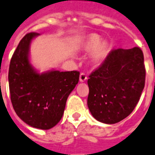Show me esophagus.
<instances>
[{
  "mask_svg": "<svg viewBox=\"0 0 155 155\" xmlns=\"http://www.w3.org/2000/svg\"><path fill=\"white\" fill-rule=\"evenodd\" d=\"M79 79H80L81 82H84V81H85L87 80V76L84 74V73H81V74H80V78H79Z\"/></svg>",
  "mask_w": 155,
  "mask_h": 155,
  "instance_id": "1",
  "label": "esophagus"
}]
</instances>
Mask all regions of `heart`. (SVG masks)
<instances>
[{"instance_id":"b5f03b06","label":"heart","mask_w":155,"mask_h":155,"mask_svg":"<svg viewBox=\"0 0 155 155\" xmlns=\"http://www.w3.org/2000/svg\"><path fill=\"white\" fill-rule=\"evenodd\" d=\"M101 37L97 34H90L86 37L83 50L86 52L94 51L91 54V62L93 65H98L104 60L110 52L109 43L107 41L101 42Z\"/></svg>"}]
</instances>
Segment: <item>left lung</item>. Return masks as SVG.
Returning <instances> with one entry per match:
<instances>
[{
  "mask_svg": "<svg viewBox=\"0 0 155 155\" xmlns=\"http://www.w3.org/2000/svg\"><path fill=\"white\" fill-rule=\"evenodd\" d=\"M143 53L139 47L112 50L88 79V107L100 122L113 124L131 114L145 85Z\"/></svg>",
  "mask_w": 155,
  "mask_h": 155,
  "instance_id": "obj_1",
  "label": "left lung"
}]
</instances>
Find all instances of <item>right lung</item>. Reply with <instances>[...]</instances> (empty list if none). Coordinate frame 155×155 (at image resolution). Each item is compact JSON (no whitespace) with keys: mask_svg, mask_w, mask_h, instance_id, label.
Returning a JSON list of instances; mask_svg holds the SVG:
<instances>
[{"mask_svg":"<svg viewBox=\"0 0 155 155\" xmlns=\"http://www.w3.org/2000/svg\"><path fill=\"white\" fill-rule=\"evenodd\" d=\"M38 35L31 32L20 40L10 62L8 84L17 116L29 126L48 130L62 119L66 100L78 83L80 73L38 72L29 59L31 43Z\"/></svg>","mask_w":155,"mask_h":155,"instance_id":"right-lung-1","label":"right lung"}]
</instances>
